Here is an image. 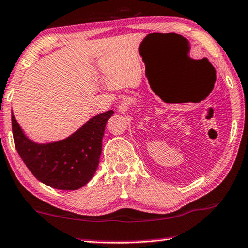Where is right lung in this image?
<instances>
[{"mask_svg":"<svg viewBox=\"0 0 248 248\" xmlns=\"http://www.w3.org/2000/svg\"><path fill=\"white\" fill-rule=\"evenodd\" d=\"M113 113L108 111L95 115L64 140L39 144L26 136L12 112L16 148L41 183L55 189H79L96 172L105 126Z\"/></svg>","mask_w":248,"mask_h":248,"instance_id":"obj_1","label":"right lung"}]
</instances>
